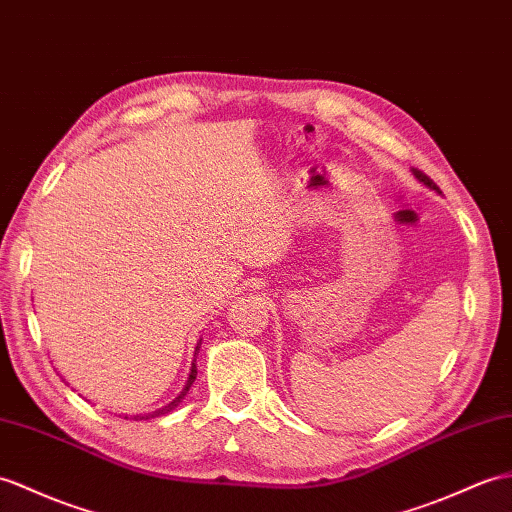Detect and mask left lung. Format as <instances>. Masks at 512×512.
Returning <instances> with one entry per match:
<instances>
[{"label": "left lung", "mask_w": 512, "mask_h": 512, "mask_svg": "<svg viewBox=\"0 0 512 512\" xmlns=\"http://www.w3.org/2000/svg\"><path fill=\"white\" fill-rule=\"evenodd\" d=\"M412 174H414V176H417V181H421L423 185H427V187H430V189H436V192H438V187H436V183L432 181V178H430V176H425V174H423L421 170H414V168H412Z\"/></svg>", "instance_id": "obj_1"}]
</instances>
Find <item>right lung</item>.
Wrapping results in <instances>:
<instances>
[{"mask_svg": "<svg viewBox=\"0 0 512 512\" xmlns=\"http://www.w3.org/2000/svg\"><path fill=\"white\" fill-rule=\"evenodd\" d=\"M196 351H200V342H198V347H196ZM196 362V360H194ZM196 364H192V371H189V377H187V384H185V388H183V392L181 395H178L174 401H170L168 406H163V408H159V410H154V412H148V414H137V417H133L135 421H148V419H157V417H163V414H168V412H172L178 403H181V399L187 395V390H189V386L194 384V379H196Z\"/></svg>", "mask_w": 512, "mask_h": 512, "instance_id": "right-lung-1", "label": "right lung"}]
</instances>
